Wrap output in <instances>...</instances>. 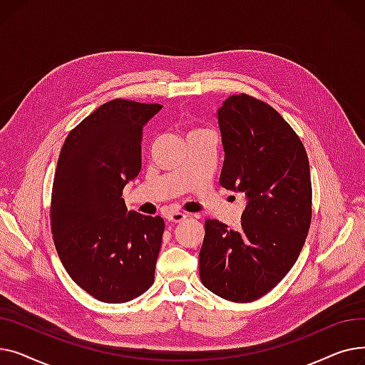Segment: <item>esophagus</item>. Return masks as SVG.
I'll return each mask as SVG.
<instances>
[{
	"label": "esophagus",
	"mask_w": 365,
	"mask_h": 365,
	"mask_svg": "<svg viewBox=\"0 0 365 365\" xmlns=\"http://www.w3.org/2000/svg\"><path fill=\"white\" fill-rule=\"evenodd\" d=\"M187 217V215L186 213H178V212H175V213H168L167 216H165V219L168 220V222H171V223H180L182 220H185Z\"/></svg>",
	"instance_id": "34e87169"
}]
</instances>
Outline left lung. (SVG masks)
Returning a JSON list of instances; mask_svg holds the SVG:
<instances>
[{
    "label": "left lung",
    "instance_id": "left-lung-1",
    "mask_svg": "<svg viewBox=\"0 0 365 365\" xmlns=\"http://www.w3.org/2000/svg\"><path fill=\"white\" fill-rule=\"evenodd\" d=\"M225 161L220 185L244 192L238 231L205 222L200 278L222 299L271 292L296 263L311 226L309 161L294 130L267 103L234 94L217 110Z\"/></svg>",
    "mask_w": 365,
    "mask_h": 365
}]
</instances>
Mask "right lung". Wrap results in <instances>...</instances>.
Wrapping results in <instances>:
<instances>
[{"mask_svg": "<svg viewBox=\"0 0 365 365\" xmlns=\"http://www.w3.org/2000/svg\"><path fill=\"white\" fill-rule=\"evenodd\" d=\"M158 103L115 99L93 110L62 146L51 192V232L66 272L105 303L153 284L164 220L128 212L124 186L142 168L143 127Z\"/></svg>", "mask_w": 365, "mask_h": 365, "instance_id": "obj_1", "label": "right lung"}]
</instances>
